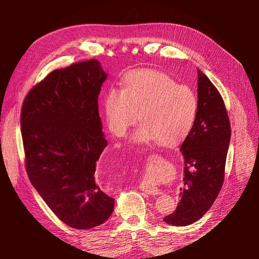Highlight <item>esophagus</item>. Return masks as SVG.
Returning <instances> with one entry per match:
<instances>
[{"label":"esophagus","instance_id":"1","mask_svg":"<svg viewBox=\"0 0 259 259\" xmlns=\"http://www.w3.org/2000/svg\"><path fill=\"white\" fill-rule=\"evenodd\" d=\"M140 189L145 191L148 194H151V195H156L159 194V190L157 189V187L151 185V184H142L140 185Z\"/></svg>","mask_w":259,"mask_h":259}]
</instances>
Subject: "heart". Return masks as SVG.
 Wrapping results in <instances>:
<instances>
[{
    "mask_svg": "<svg viewBox=\"0 0 259 259\" xmlns=\"http://www.w3.org/2000/svg\"><path fill=\"white\" fill-rule=\"evenodd\" d=\"M197 107L191 88L151 70L128 73L122 89H110L105 99V114L111 132L124 137L140 118L142 124L133 140L142 144L158 141L172 146L183 142L193 128Z\"/></svg>",
    "mask_w": 259,
    "mask_h": 259,
    "instance_id": "1",
    "label": "heart"
}]
</instances>
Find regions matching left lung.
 Here are the masks:
<instances>
[{"mask_svg":"<svg viewBox=\"0 0 259 259\" xmlns=\"http://www.w3.org/2000/svg\"><path fill=\"white\" fill-rule=\"evenodd\" d=\"M198 107L193 128L182 144L184 187L176 210L164 217L173 226L195 223L211 208L225 180L230 119L220 91L198 70Z\"/></svg>","mask_w":259,"mask_h":259,"instance_id":"8db88e82","label":"left lung"}]
</instances>
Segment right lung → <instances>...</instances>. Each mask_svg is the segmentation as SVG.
Listing matches in <instances>:
<instances>
[{"label":"right lung","mask_w":259,"mask_h":259,"mask_svg":"<svg viewBox=\"0 0 259 259\" xmlns=\"http://www.w3.org/2000/svg\"><path fill=\"white\" fill-rule=\"evenodd\" d=\"M107 74L98 60L50 72L27 93L21 132L27 175L50 210L74 229H91L112 214L97 161L107 146L99 94Z\"/></svg>","instance_id":"1"}]
</instances>
